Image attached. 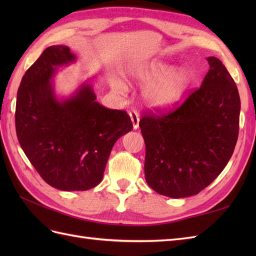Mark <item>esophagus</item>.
I'll return each instance as SVG.
<instances>
[{
	"mask_svg": "<svg viewBox=\"0 0 256 256\" xmlns=\"http://www.w3.org/2000/svg\"><path fill=\"white\" fill-rule=\"evenodd\" d=\"M128 114H130V118H131V121H132L134 130L138 128V125H140V114L136 111H131Z\"/></svg>",
	"mask_w": 256,
	"mask_h": 256,
	"instance_id": "obj_1",
	"label": "esophagus"
}]
</instances>
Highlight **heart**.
I'll return each mask as SVG.
<instances>
[{
    "mask_svg": "<svg viewBox=\"0 0 256 256\" xmlns=\"http://www.w3.org/2000/svg\"><path fill=\"white\" fill-rule=\"evenodd\" d=\"M128 79L143 84H150L144 92V99L153 108H165L174 104L182 96L192 81L190 72L186 68L172 70L170 64L162 62L131 69L128 74ZM112 86L121 94L126 90V86L121 81L113 82Z\"/></svg>",
    "mask_w": 256,
    "mask_h": 256,
    "instance_id": "b5f03b06",
    "label": "heart"
}]
</instances>
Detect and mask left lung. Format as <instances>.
Masks as SVG:
<instances>
[{
    "label": "left lung",
    "mask_w": 256,
    "mask_h": 256,
    "mask_svg": "<svg viewBox=\"0 0 256 256\" xmlns=\"http://www.w3.org/2000/svg\"><path fill=\"white\" fill-rule=\"evenodd\" d=\"M180 106L140 120L146 146L145 179L157 194L184 198L199 194L224 170L238 136L240 96L218 58Z\"/></svg>",
    "instance_id": "1"
}]
</instances>
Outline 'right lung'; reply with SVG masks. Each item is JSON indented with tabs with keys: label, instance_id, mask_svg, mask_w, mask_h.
I'll list each match as a JSON object with an SVG mask.
<instances>
[{
	"label": "right lung",
	"instance_id": "1",
	"mask_svg": "<svg viewBox=\"0 0 256 256\" xmlns=\"http://www.w3.org/2000/svg\"><path fill=\"white\" fill-rule=\"evenodd\" d=\"M74 60L67 46L46 48L22 79L15 110L22 150L40 177L64 192L99 184L114 143L133 128L126 112L96 101L90 84L57 99L52 76L58 66Z\"/></svg>",
	"mask_w": 256,
	"mask_h": 256
}]
</instances>
